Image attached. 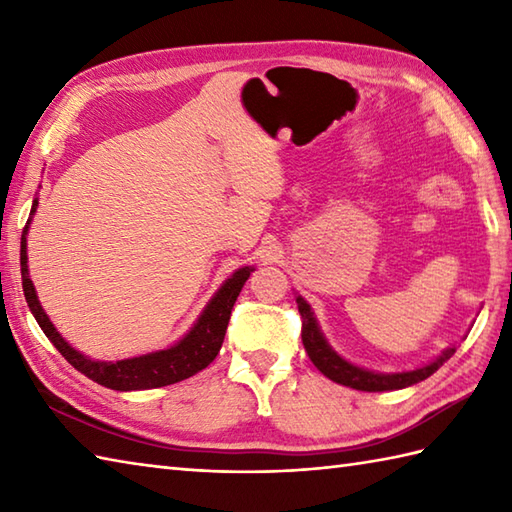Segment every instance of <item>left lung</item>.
<instances>
[{"mask_svg":"<svg viewBox=\"0 0 512 512\" xmlns=\"http://www.w3.org/2000/svg\"><path fill=\"white\" fill-rule=\"evenodd\" d=\"M297 306L303 319V325H301L303 347H306L314 367H317L323 376L334 380V383L352 387L358 391H394V389H405L409 385H416L420 380L429 378L433 372H438V369L455 354V347H447L436 361L416 369H409V372H389V374L372 372V369L358 367L350 361H345L339 352H334V347L328 343V339H325L319 328V321L314 317L310 303L301 295H297Z\"/></svg>","mask_w":512,"mask_h":512,"instance_id":"8db88e82","label":"left lung"}]
</instances>
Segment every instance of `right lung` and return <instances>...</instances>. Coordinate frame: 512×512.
Wrapping results in <instances>:
<instances>
[{
  "label": "right lung",
  "instance_id": "1",
  "mask_svg": "<svg viewBox=\"0 0 512 512\" xmlns=\"http://www.w3.org/2000/svg\"><path fill=\"white\" fill-rule=\"evenodd\" d=\"M37 206H39V198L32 200L30 217L26 222L24 235H21V250H19L21 286H24V295H26L32 317L37 319L43 334H46L50 343L57 347L65 361H68L74 369H79L81 374L92 378L94 383L116 389V391L154 389V387L180 383V380L202 372L204 367H209L213 363V358L217 356V352H220V347L224 343L231 310L235 306L239 292H242L246 284V279L255 270L253 266L237 268L235 273L224 281L220 290L215 292L213 299L206 303V308L200 312V317L193 323V328L184 334L178 343H173L165 347V350H158V352L123 358V361H94V358L74 350V347L57 332L48 314L43 312L37 290L30 281L26 235Z\"/></svg>",
  "mask_w": 512,
  "mask_h": 512
}]
</instances>
